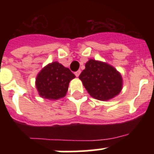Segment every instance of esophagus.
Here are the masks:
<instances>
[{"mask_svg": "<svg viewBox=\"0 0 154 154\" xmlns=\"http://www.w3.org/2000/svg\"><path fill=\"white\" fill-rule=\"evenodd\" d=\"M80 73H81V71L78 70V71H76L75 72V75L76 77H79V75H80Z\"/></svg>", "mask_w": 154, "mask_h": 154, "instance_id": "34e87169", "label": "esophagus"}]
</instances>
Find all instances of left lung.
Masks as SVG:
<instances>
[{"instance_id":"1","label":"left lung","mask_w":154,"mask_h":154,"mask_svg":"<svg viewBox=\"0 0 154 154\" xmlns=\"http://www.w3.org/2000/svg\"><path fill=\"white\" fill-rule=\"evenodd\" d=\"M79 78L91 96L99 100H108L120 92L121 75L106 63L90 59Z\"/></svg>"}]
</instances>
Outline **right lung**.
Here are the masks:
<instances>
[{"label": "right lung", "instance_id": "right-lung-1", "mask_svg": "<svg viewBox=\"0 0 154 154\" xmlns=\"http://www.w3.org/2000/svg\"><path fill=\"white\" fill-rule=\"evenodd\" d=\"M75 77L68 68L58 62H52L45 66L37 76V89L45 99H60L65 96L69 82Z\"/></svg>", "mask_w": 154, "mask_h": 154}]
</instances>
